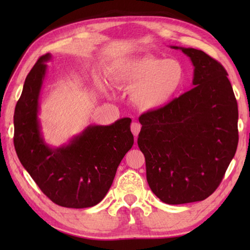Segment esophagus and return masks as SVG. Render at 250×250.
<instances>
[{
  "mask_svg": "<svg viewBox=\"0 0 250 250\" xmlns=\"http://www.w3.org/2000/svg\"><path fill=\"white\" fill-rule=\"evenodd\" d=\"M141 128H142V125L139 124V122H132L131 124V131L135 137H137V135H139Z\"/></svg>",
  "mask_w": 250,
  "mask_h": 250,
  "instance_id": "1",
  "label": "esophagus"
}]
</instances>
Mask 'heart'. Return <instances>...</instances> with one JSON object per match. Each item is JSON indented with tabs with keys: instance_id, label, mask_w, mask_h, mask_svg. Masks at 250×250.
Here are the masks:
<instances>
[{
	"instance_id": "heart-1",
	"label": "heart",
	"mask_w": 250,
	"mask_h": 250,
	"mask_svg": "<svg viewBox=\"0 0 250 250\" xmlns=\"http://www.w3.org/2000/svg\"><path fill=\"white\" fill-rule=\"evenodd\" d=\"M110 78L117 87L133 89V102L151 110L162 108L175 99L185 83L186 70L176 59L144 55L115 62Z\"/></svg>"
}]
</instances>
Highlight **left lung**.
<instances>
[{"label": "left lung", "instance_id": "8db88e82", "mask_svg": "<svg viewBox=\"0 0 250 250\" xmlns=\"http://www.w3.org/2000/svg\"><path fill=\"white\" fill-rule=\"evenodd\" d=\"M172 48L191 59L194 87L141 115L137 145L151 191L175 205L203 201L218 188L237 148L238 109L218 61L202 50Z\"/></svg>", "mask_w": 250, "mask_h": 250}]
</instances>
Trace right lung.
I'll use <instances>...</instances> for the list:
<instances>
[{"mask_svg": "<svg viewBox=\"0 0 250 250\" xmlns=\"http://www.w3.org/2000/svg\"><path fill=\"white\" fill-rule=\"evenodd\" d=\"M50 54L42 56L28 74L14 115V145L23 167L54 203L86 208L100 203L117 167L133 146L130 118L110 125H89L65 146L51 148L41 133L39 99Z\"/></svg>", "mask_w": 250, "mask_h": 250, "instance_id": "obj_1", "label": "right lung"}]
</instances>
